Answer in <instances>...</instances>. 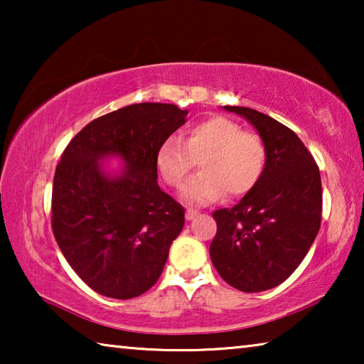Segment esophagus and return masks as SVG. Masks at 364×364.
Listing matches in <instances>:
<instances>
[{"mask_svg":"<svg viewBox=\"0 0 364 364\" xmlns=\"http://www.w3.org/2000/svg\"><path fill=\"white\" fill-rule=\"evenodd\" d=\"M197 217V210H193V208H188L186 210V220H194Z\"/></svg>","mask_w":364,"mask_h":364,"instance_id":"esophagus-1","label":"esophagus"}]
</instances>
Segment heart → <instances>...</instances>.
<instances>
[{"label": "heart", "instance_id": "heart-1", "mask_svg": "<svg viewBox=\"0 0 364 364\" xmlns=\"http://www.w3.org/2000/svg\"><path fill=\"white\" fill-rule=\"evenodd\" d=\"M200 164V173L189 180L181 196L191 204H210L225 194H247L260 180L267 164V146L257 133L242 132L226 117H208L191 125L184 141L168 136L156 154L160 176L171 188L181 186L191 170Z\"/></svg>", "mask_w": 364, "mask_h": 364}]
</instances>
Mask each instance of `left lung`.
<instances>
[{
	"instance_id": "obj_1",
	"label": "left lung",
	"mask_w": 364,
	"mask_h": 364,
	"mask_svg": "<svg viewBox=\"0 0 364 364\" xmlns=\"http://www.w3.org/2000/svg\"><path fill=\"white\" fill-rule=\"evenodd\" d=\"M244 117L267 146L260 180L231 208L213 212L210 258L221 278L242 292L279 286L310 250L321 226V176L291 128L258 110L225 106Z\"/></svg>"
}]
</instances>
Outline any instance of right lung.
Wrapping results in <instances>:
<instances>
[{
    "instance_id": "1",
    "label": "right lung",
    "mask_w": 364,
    "mask_h": 364,
    "mask_svg": "<svg viewBox=\"0 0 364 364\" xmlns=\"http://www.w3.org/2000/svg\"><path fill=\"white\" fill-rule=\"evenodd\" d=\"M175 104L141 102L90 122L60 157L51 225L72 269L97 294L133 299L156 284L184 208L157 184L156 154L186 123ZM119 158L110 172L102 164Z\"/></svg>"
}]
</instances>
